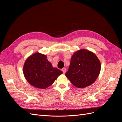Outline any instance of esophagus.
<instances>
[{
    "label": "esophagus",
    "instance_id": "obj_1",
    "mask_svg": "<svg viewBox=\"0 0 122 122\" xmlns=\"http://www.w3.org/2000/svg\"><path fill=\"white\" fill-rule=\"evenodd\" d=\"M62 72H63L64 74H65V73L66 72V68L62 69Z\"/></svg>",
    "mask_w": 122,
    "mask_h": 122
}]
</instances>
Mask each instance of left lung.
<instances>
[{
	"instance_id": "left-lung-1",
	"label": "left lung",
	"mask_w": 122,
	"mask_h": 122,
	"mask_svg": "<svg viewBox=\"0 0 122 122\" xmlns=\"http://www.w3.org/2000/svg\"><path fill=\"white\" fill-rule=\"evenodd\" d=\"M100 70V62L96 55L90 51L81 49L72 55L65 75L74 86L84 88L95 81Z\"/></svg>"
}]
</instances>
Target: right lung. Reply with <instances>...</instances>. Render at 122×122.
Here are the masks:
<instances>
[{
    "label": "right lung",
    "instance_id": "obj_1",
    "mask_svg": "<svg viewBox=\"0 0 122 122\" xmlns=\"http://www.w3.org/2000/svg\"><path fill=\"white\" fill-rule=\"evenodd\" d=\"M23 73L26 79L31 86L44 89L52 84L62 72L52 67L46 55L36 53L25 61Z\"/></svg>",
    "mask_w": 122,
    "mask_h": 122
}]
</instances>
